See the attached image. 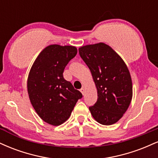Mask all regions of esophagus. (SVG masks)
I'll list each match as a JSON object with an SVG mask.
<instances>
[{
  "label": "esophagus",
  "instance_id": "1",
  "mask_svg": "<svg viewBox=\"0 0 158 158\" xmlns=\"http://www.w3.org/2000/svg\"><path fill=\"white\" fill-rule=\"evenodd\" d=\"M80 91H81V93L82 94V95H84V94H85V89L84 88H81V89H80Z\"/></svg>",
  "mask_w": 158,
  "mask_h": 158
}]
</instances>
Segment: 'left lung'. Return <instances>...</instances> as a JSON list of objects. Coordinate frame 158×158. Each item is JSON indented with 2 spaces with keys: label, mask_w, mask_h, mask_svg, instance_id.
Instances as JSON below:
<instances>
[{
  "label": "left lung",
  "mask_w": 158,
  "mask_h": 158,
  "mask_svg": "<svg viewBox=\"0 0 158 158\" xmlns=\"http://www.w3.org/2000/svg\"><path fill=\"white\" fill-rule=\"evenodd\" d=\"M88 65L97 89V101L89 107L96 121L105 126L122 118L132 99V81L126 63L105 43L85 45L79 48Z\"/></svg>",
  "instance_id": "1"
}]
</instances>
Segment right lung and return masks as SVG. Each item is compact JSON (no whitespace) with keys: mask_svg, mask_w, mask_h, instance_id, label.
Segmentation results:
<instances>
[{"mask_svg":"<svg viewBox=\"0 0 158 158\" xmlns=\"http://www.w3.org/2000/svg\"><path fill=\"white\" fill-rule=\"evenodd\" d=\"M77 53L73 46L51 44L34 61L27 79V90L34 109L44 122L59 126L70 117L78 99L82 97L63 72Z\"/></svg>","mask_w":158,"mask_h":158,"instance_id":"1","label":"right lung"}]
</instances>
